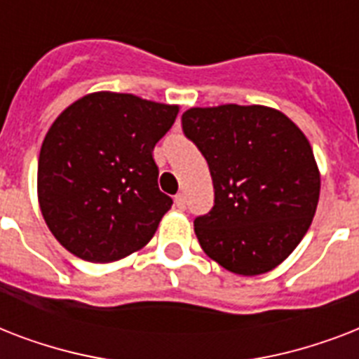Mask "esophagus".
<instances>
[{
    "instance_id": "34e87169",
    "label": "esophagus",
    "mask_w": 359,
    "mask_h": 359,
    "mask_svg": "<svg viewBox=\"0 0 359 359\" xmlns=\"http://www.w3.org/2000/svg\"><path fill=\"white\" fill-rule=\"evenodd\" d=\"M175 205H177V208H184L186 207L184 194H177V196H175Z\"/></svg>"
}]
</instances>
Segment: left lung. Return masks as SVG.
<instances>
[{"mask_svg":"<svg viewBox=\"0 0 359 359\" xmlns=\"http://www.w3.org/2000/svg\"><path fill=\"white\" fill-rule=\"evenodd\" d=\"M182 130L201 151L214 184V207L194 222L203 251L238 276L281 264L309 229L320 173L309 141L266 106L190 108Z\"/></svg>","mask_w":359,"mask_h":359,"instance_id":"obj_1","label":"left lung"}]
</instances>
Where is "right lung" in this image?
Here are the masks:
<instances>
[{
    "label": "right lung",
    "mask_w": 359,
    "mask_h": 359,
    "mask_svg": "<svg viewBox=\"0 0 359 359\" xmlns=\"http://www.w3.org/2000/svg\"><path fill=\"white\" fill-rule=\"evenodd\" d=\"M179 106L126 93H91L48 130L36 191L48 229L72 255L111 262L154 236L173 199L158 188L152 151Z\"/></svg>",
    "instance_id": "obj_1"
}]
</instances>
